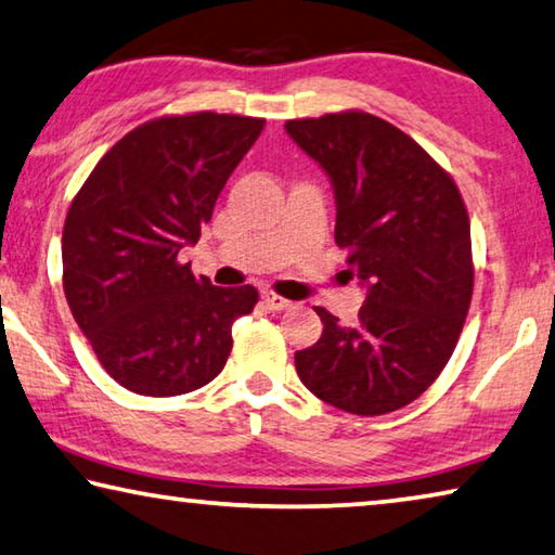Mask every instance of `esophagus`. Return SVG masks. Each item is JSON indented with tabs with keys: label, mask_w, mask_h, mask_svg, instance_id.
Instances as JSON below:
<instances>
[{
	"label": "esophagus",
	"mask_w": 555,
	"mask_h": 555,
	"mask_svg": "<svg viewBox=\"0 0 555 555\" xmlns=\"http://www.w3.org/2000/svg\"><path fill=\"white\" fill-rule=\"evenodd\" d=\"M261 301H263V306H267L269 311H284V309H292V301H288V298H284V296L274 294V292H263V294H261Z\"/></svg>",
	"instance_id": "esophagus-1"
}]
</instances>
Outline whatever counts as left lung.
<instances>
[{"label":"left lung","instance_id":"obj_1","mask_svg":"<svg viewBox=\"0 0 555 555\" xmlns=\"http://www.w3.org/2000/svg\"><path fill=\"white\" fill-rule=\"evenodd\" d=\"M286 133L328 175L336 244L350 249L346 276L365 288L350 325L315 306L323 333L296 350V373L350 415L400 410L442 373L469 311L472 236L460 190L415 140L371 113L288 120Z\"/></svg>","mask_w":555,"mask_h":555}]
</instances>
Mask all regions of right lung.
I'll return each instance as SVG.
<instances>
[{"label": "right lung", "instance_id": "right-lung-1", "mask_svg": "<svg viewBox=\"0 0 555 555\" xmlns=\"http://www.w3.org/2000/svg\"><path fill=\"white\" fill-rule=\"evenodd\" d=\"M261 118L192 113L135 128L88 175L66 215L61 257L72 313L113 380L153 398L215 380L254 286L222 288L180 263Z\"/></svg>", "mask_w": 555, "mask_h": 555}]
</instances>
